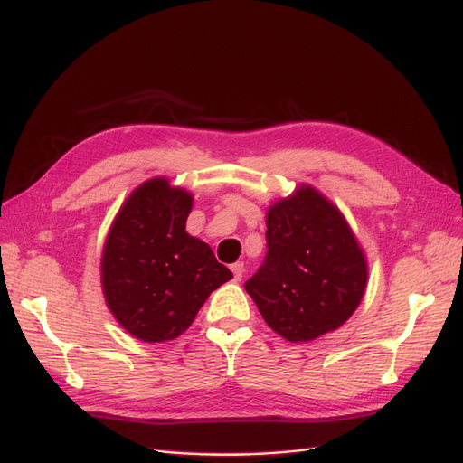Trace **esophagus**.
I'll return each mask as SVG.
<instances>
[{
  "label": "esophagus",
  "instance_id": "esophagus-1",
  "mask_svg": "<svg viewBox=\"0 0 463 463\" xmlns=\"http://www.w3.org/2000/svg\"><path fill=\"white\" fill-rule=\"evenodd\" d=\"M231 270H232V274H234V279H236V281H240L241 278H244L246 266H244V262H234V264L231 266Z\"/></svg>",
  "mask_w": 463,
  "mask_h": 463
}]
</instances>
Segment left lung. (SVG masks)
<instances>
[{
  "mask_svg": "<svg viewBox=\"0 0 463 463\" xmlns=\"http://www.w3.org/2000/svg\"><path fill=\"white\" fill-rule=\"evenodd\" d=\"M269 253L246 281L262 319L287 342L337 330L362 302L368 260L345 215L309 184L266 210Z\"/></svg>",
  "mask_w": 463,
  "mask_h": 463,
  "instance_id": "8db88e82",
  "label": "left lung"
}]
</instances>
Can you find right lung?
<instances>
[{
    "label": "right lung",
    "mask_w": 463,
    "mask_h": 463,
    "mask_svg": "<svg viewBox=\"0 0 463 463\" xmlns=\"http://www.w3.org/2000/svg\"><path fill=\"white\" fill-rule=\"evenodd\" d=\"M193 194L157 176L121 204L101 255L105 302L119 326L146 344L184 334L212 290L232 279L206 241L187 234Z\"/></svg>",
    "instance_id": "1"
}]
</instances>
